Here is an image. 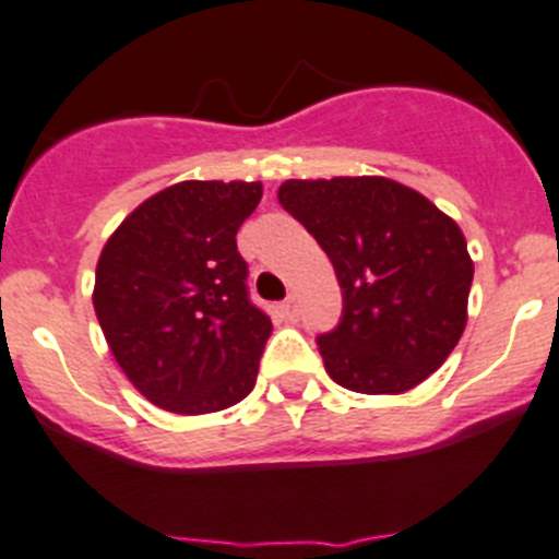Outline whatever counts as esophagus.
I'll list each match as a JSON object with an SVG mask.
<instances>
[{
	"instance_id": "esophagus-1",
	"label": "esophagus",
	"mask_w": 559,
	"mask_h": 559,
	"mask_svg": "<svg viewBox=\"0 0 559 559\" xmlns=\"http://www.w3.org/2000/svg\"><path fill=\"white\" fill-rule=\"evenodd\" d=\"M297 311H300V306H297V295H289L284 304H281V314H284L286 320H295Z\"/></svg>"
}]
</instances>
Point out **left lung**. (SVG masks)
I'll use <instances>...</instances> for the list:
<instances>
[{
	"instance_id": "left-lung-1",
	"label": "left lung",
	"mask_w": 559,
	"mask_h": 559,
	"mask_svg": "<svg viewBox=\"0 0 559 559\" xmlns=\"http://www.w3.org/2000/svg\"><path fill=\"white\" fill-rule=\"evenodd\" d=\"M281 206L336 270L342 322L317 338L328 374L358 394H405L455 350L474 262L461 226L385 176L289 179Z\"/></svg>"
}]
</instances>
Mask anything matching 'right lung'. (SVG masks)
I'll return each instance as SVG.
<instances>
[{
	"mask_svg": "<svg viewBox=\"0 0 559 559\" xmlns=\"http://www.w3.org/2000/svg\"><path fill=\"white\" fill-rule=\"evenodd\" d=\"M262 181H179L109 234L93 309L115 361L156 408L226 411L255 385L273 322L248 300L237 231Z\"/></svg>",
	"mask_w": 559,
	"mask_h": 559,
	"instance_id": "1",
	"label": "right lung"
}]
</instances>
